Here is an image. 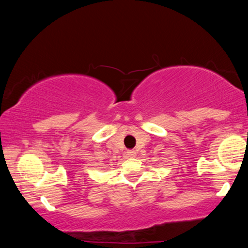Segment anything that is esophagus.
<instances>
[{
	"instance_id": "esophagus-1",
	"label": "esophagus",
	"mask_w": 248,
	"mask_h": 248,
	"mask_svg": "<svg viewBox=\"0 0 248 248\" xmlns=\"http://www.w3.org/2000/svg\"><path fill=\"white\" fill-rule=\"evenodd\" d=\"M136 151L134 150H128V152H127V155H128V157H134L136 156Z\"/></svg>"
}]
</instances>
